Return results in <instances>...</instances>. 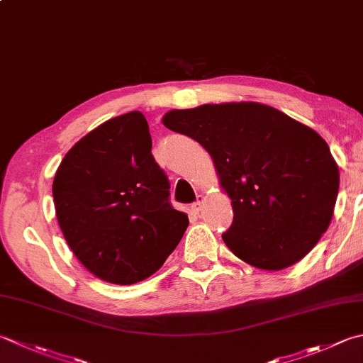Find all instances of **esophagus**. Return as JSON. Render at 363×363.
<instances>
[{
    "label": "esophagus",
    "mask_w": 363,
    "mask_h": 363,
    "mask_svg": "<svg viewBox=\"0 0 363 363\" xmlns=\"http://www.w3.org/2000/svg\"><path fill=\"white\" fill-rule=\"evenodd\" d=\"M203 200H204V198H203V195H200V196H198V200L194 203V204H191L190 206V211L191 212H194V214H198V212H200L201 211V206H203Z\"/></svg>",
    "instance_id": "1"
}]
</instances>
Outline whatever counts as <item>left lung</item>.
Listing matches in <instances>:
<instances>
[{
  "instance_id": "left-lung-1",
  "label": "left lung",
  "mask_w": 363,
  "mask_h": 363,
  "mask_svg": "<svg viewBox=\"0 0 363 363\" xmlns=\"http://www.w3.org/2000/svg\"><path fill=\"white\" fill-rule=\"evenodd\" d=\"M162 121L214 160L234 212L222 238L238 258L280 271L301 261L329 228L340 173L313 129L257 102L172 110Z\"/></svg>"
}]
</instances>
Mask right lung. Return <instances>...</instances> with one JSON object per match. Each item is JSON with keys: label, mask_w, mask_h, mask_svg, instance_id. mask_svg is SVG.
<instances>
[{"label": "right lung", "mask_w": 363, "mask_h": 363, "mask_svg": "<svg viewBox=\"0 0 363 363\" xmlns=\"http://www.w3.org/2000/svg\"><path fill=\"white\" fill-rule=\"evenodd\" d=\"M151 147L146 118L130 111L77 141L55 174L64 239L91 274L115 285L157 272L189 226L169 203V181Z\"/></svg>", "instance_id": "1"}]
</instances>
